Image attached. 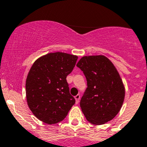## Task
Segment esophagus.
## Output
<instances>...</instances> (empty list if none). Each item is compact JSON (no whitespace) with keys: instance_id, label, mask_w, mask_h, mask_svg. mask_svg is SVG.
Here are the masks:
<instances>
[{"instance_id":"1","label":"esophagus","mask_w":147,"mask_h":147,"mask_svg":"<svg viewBox=\"0 0 147 147\" xmlns=\"http://www.w3.org/2000/svg\"><path fill=\"white\" fill-rule=\"evenodd\" d=\"M75 102H76V104H78V103H79V101H80V96L79 95V94H78V95L75 96Z\"/></svg>"}]
</instances>
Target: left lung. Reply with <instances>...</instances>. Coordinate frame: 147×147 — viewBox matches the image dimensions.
I'll use <instances>...</instances> for the list:
<instances>
[{"mask_svg":"<svg viewBox=\"0 0 147 147\" xmlns=\"http://www.w3.org/2000/svg\"><path fill=\"white\" fill-rule=\"evenodd\" d=\"M87 80L80 100L82 112L89 123L102 125L120 112L125 98V88L112 61L103 55L83 57L77 64Z\"/></svg>","mask_w":147,"mask_h":147,"instance_id":"left-lung-1","label":"left lung"}]
</instances>
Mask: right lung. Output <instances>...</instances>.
<instances>
[{
  "mask_svg": "<svg viewBox=\"0 0 147 147\" xmlns=\"http://www.w3.org/2000/svg\"><path fill=\"white\" fill-rule=\"evenodd\" d=\"M78 57L62 52L49 53L32 64L26 80V98L31 112L48 124L62 121L75 105L67 76Z\"/></svg>",
  "mask_w": 147,
  "mask_h": 147,
  "instance_id": "obj_1",
  "label": "right lung"
}]
</instances>
